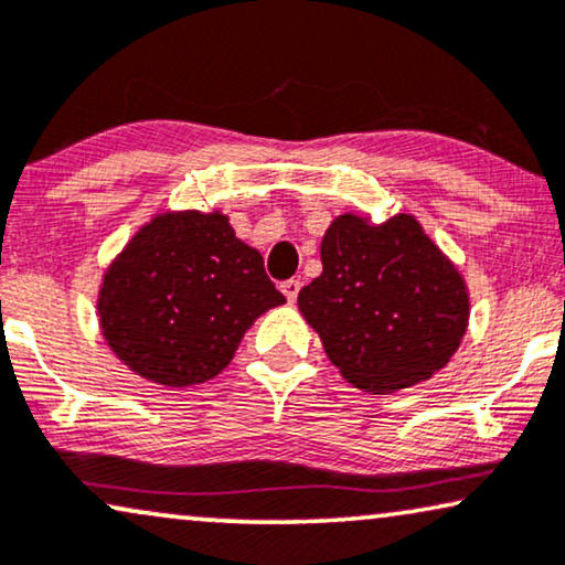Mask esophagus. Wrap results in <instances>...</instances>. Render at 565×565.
<instances>
[{
	"mask_svg": "<svg viewBox=\"0 0 565 565\" xmlns=\"http://www.w3.org/2000/svg\"><path fill=\"white\" fill-rule=\"evenodd\" d=\"M299 287H302V284H299L297 278H289V281L281 284V291H284V297H287L289 305H295V299L299 295Z\"/></svg>",
	"mask_w": 565,
	"mask_h": 565,
	"instance_id": "obj_1",
	"label": "esophagus"
}]
</instances>
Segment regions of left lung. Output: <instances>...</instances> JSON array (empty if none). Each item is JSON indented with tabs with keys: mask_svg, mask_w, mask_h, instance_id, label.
<instances>
[{
	"mask_svg": "<svg viewBox=\"0 0 565 565\" xmlns=\"http://www.w3.org/2000/svg\"><path fill=\"white\" fill-rule=\"evenodd\" d=\"M320 263L323 274L297 305L349 383L394 394L448 365L467 333L469 291L417 218L373 224L341 213L320 242Z\"/></svg>",
	"mask_w": 565,
	"mask_h": 565,
	"instance_id": "obj_1",
	"label": "left lung"
}]
</instances>
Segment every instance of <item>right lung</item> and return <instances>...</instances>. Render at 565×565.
<instances>
[{"instance_id":"1","label":"right lung","mask_w":565,"mask_h":565,"mask_svg":"<svg viewBox=\"0 0 565 565\" xmlns=\"http://www.w3.org/2000/svg\"><path fill=\"white\" fill-rule=\"evenodd\" d=\"M255 247L221 211H163L106 268L98 326L117 360L169 388L216 377L242 335L284 305Z\"/></svg>"}]
</instances>
